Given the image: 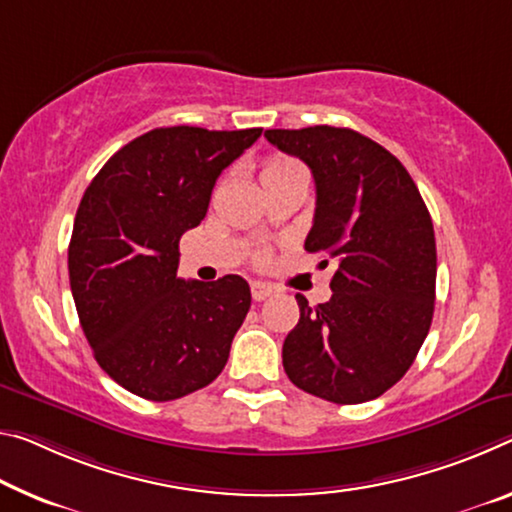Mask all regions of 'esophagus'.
<instances>
[{"label": "esophagus", "mask_w": 512, "mask_h": 512, "mask_svg": "<svg viewBox=\"0 0 512 512\" xmlns=\"http://www.w3.org/2000/svg\"><path fill=\"white\" fill-rule=\"evenodd\" d=\"M250 291H253V298L257 300V303H262V300L273 296V287L269 285V282H259V280H255L253 285H250Z\"/></svg>", "instance_id": "1"}]
</instances>
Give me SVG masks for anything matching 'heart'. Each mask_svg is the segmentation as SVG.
<instances>
[{
	"mask_svg": "<svg viewBox=\"0 0 512 512\" xmlns=\"http://www.w3.org/2000/svg\"><path fill=\"white\" fill-rule=\"evenodd\" d=\"M296 168V164L287 157H273L264 164L262 168V177H269V175H278V173H285V170Z\"/></svg>",
	"mask_w": 512,
	"mask_h": 512,
	"instance_id": "b5f03b06",
	"label": "heart"
}]
</instances>
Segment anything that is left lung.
<instances>
[{
	"label": "left lung",
	"mask_w": 512,
	"mask_h": 512,
	"mask_svg": "<svg viewBox=\"0 0 512 512\" xmlns=\"http://www.w3.org/2000/svg\"><path fill=\"white\" fill-rule=\"evenodd\" d=\"M264 136L310 166L316 209L305 250L337 264L328 303L310 307L296 296L300 319L282 346L287 376L339 405L378 399L405 376L431 328V214L401 161L353 129L316 125Z\"/></svg>",
	"instance_id": "left-lung-1"
}]
</instances>
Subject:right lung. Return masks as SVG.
<instances>
[{"instance_id": "add662e5", "label": "right lung", "mask_w": 512, "mask_h": 512, "mask_svg": "<svg viewBox=\"0 0 512 512\" xmlns=\"http://www.w3.org/2000/svg\"><path fill=\"white\" fill-rule=\"evenodd\" d=\"M262 129L157 127L102 166L68 248L81 330L100 367L148 401H173L223 371L250 310L241 275L177 278L180 237L200 225L218 175Z\"/></svg>"}]
</instances>
